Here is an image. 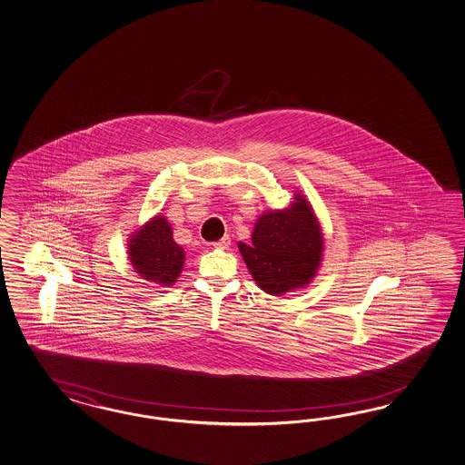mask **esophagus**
I'll list each match as a JSON object with an SVG mask.
<instances>
[{
	"label": "esophagus",
	"instance_id": "obj_1",
	"mask_svg": "<svg viewBox=\"0 0 465 465\" xmlns=\"http://www.w3.org/2000/svg\"><path fill=\"white\" fill-rule=\"evenodd\" d=\"M230 243H232V240H230V237L228 235H225L223 239L218 240V242H214L213 245H214V249H222V251H225V249H228L230 247Z\"/></svg>",
	"mask_w": 465,
	"mask_h": 465
}]
</instances>
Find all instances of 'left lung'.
Instances as JSON below:
<instances>
[{
    "instance_id": "obj_1",
    "label": "left lung",
    "mask_w": 465,
    "mask_h": 465,
    "mask_svg": "<svg viewBox=\"0 0 465 465\" xmlns=\"http://www.w3.org/2000/svg\"><path fill=\"white\" fill-rule=\"evenodd\" d=\"M324 237L307 197L296 194L290 208L259 216L251 243L239 251L253 282L269 295L303 286L321 264Z\"/></svg>"
}]
</instances>
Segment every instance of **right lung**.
Returning <instances> with one entry per match:
<instances>
[{
  "label": "right lung",
  "instance_id": "1",
  "mask_svg": "<svg viewBox=\"0 0 465 465\" xmlns=\"http://www.w3.org/2000/svg\"><path fill=\"white\" fill-rule=\"evenodd\" d=\"M127 253L134 271L143 280L173 284L183 268V247L172 237L165 216H155L129 239Z\"/></svg>",
  "mask_w": 465,
  "mask_h": 465
}]
</instances>
